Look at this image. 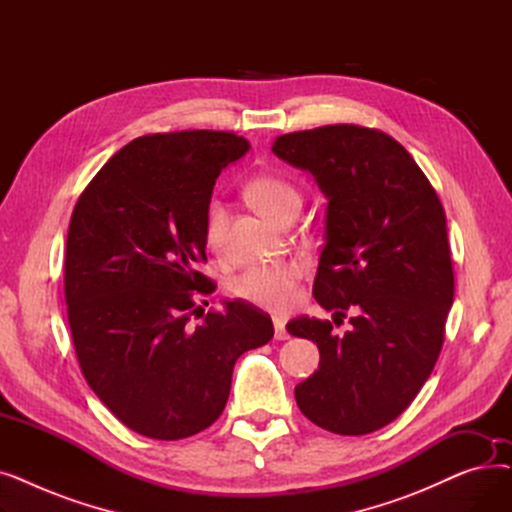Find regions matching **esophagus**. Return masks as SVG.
Segmentation results:
<instances>
[{"label": "esophagus", "mask_w": 512, "mask_h": 512, "mask_svg": "<svg viewBox=\"0 0 512 512\" xmlns=\"http://www.w3.org/2000/svg\"><path fill=\"white\" fill-rule=\"evenodd\" d=\"M274 338L276 340H286L288 338V332L284 328V321L278 319V317H274Z\"/></svg>", "instance_id": "esophagus-1"}]
</instances>
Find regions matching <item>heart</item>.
<instances>
[{
	"instance_id": "1",
	"label": "heart",
	"mask_w": 512,
	"mask_h": 512,
	"mask_svg": "<svg viewBox=\"0 0 512 512\" xmlns=\"http://www.w3.org/2000/svg\"><path fill=\"white\" fill-rule=\"evenodd\" d=\"M247 199L267 220L280 224L286 215L301 207L297 188L276 176H257L247 184ZM226 207L213 201L205 218L207 245L218 249L224 242ZM303 276V267L297 261H278L270 265H253L238 274L232 282V292L238 299L272 311H286L297 303V286Z\"/></svg>"
}]
</instances>
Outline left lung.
Instances as JSON below:
<instances>
[{
  "label": "left lung",
  "mask_w": 512,
  "mask_h": 512,
  "mask_svg": "<svg viewBox=\"0 0 512 512\" xmlns=\"http://www.w3.org/2000/svg\"><path fill=\"white\" fill-rule=\"evenodd\" d=\"M272 151L328 199L313 297L351 330L297 317L319 367L294 388L301 413L340 436L371 434L405 411L432 373L454 297L446 215L411 153L388 134L334 124L282 134Z\"/></svg>",
  "instance_id": "obj_1"
}]
</instances>
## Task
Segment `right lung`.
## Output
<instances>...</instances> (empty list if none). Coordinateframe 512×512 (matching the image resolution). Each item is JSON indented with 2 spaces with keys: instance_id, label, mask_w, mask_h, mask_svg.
<instances>
[{
  "instance_id": "right-lung-1",
  "label": "right lung",
  "mask_w": 512,
  "mask_h": 512,
  "mask_svg": "<svg viewBox=\"0 0 512 512\" xmlns=\"http://www.w3.org/2000/svg\"><path fill=\"white\" fill-rule=\"evenodd\" d=\"M249 149L232 132L147 134L107 161L72 211L64 294L76 357L141 436L203 432L226 407L236 359L274 336L270 315L242 301L191 324L195 297L215 290L195 270L213 184Z\"/></svg>"
}]
</instances>
